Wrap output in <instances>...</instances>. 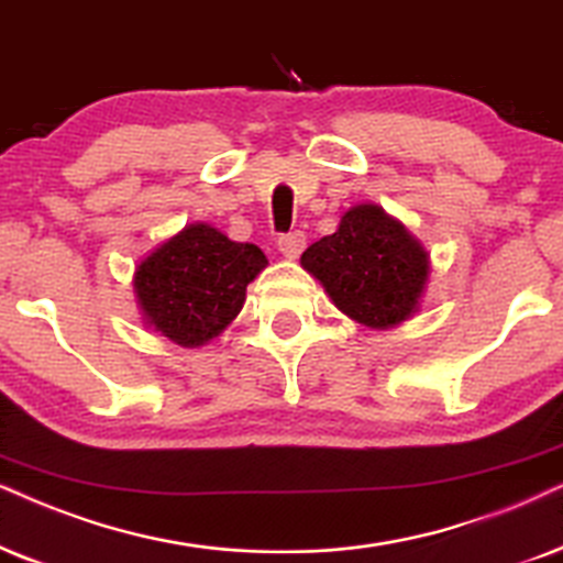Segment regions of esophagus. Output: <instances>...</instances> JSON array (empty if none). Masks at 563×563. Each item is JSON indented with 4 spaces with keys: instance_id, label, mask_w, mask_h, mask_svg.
Returning <instances> with one entry per match:
<instances>
[{
    "instance_id": "34e87169",
    "label": "esophagus",
    "mask_w": 563,
    "mask_h": 563,
    "mask_svg": "<svg viewBox=\"0 0 563 563\" xmlns=\"http://www.w3.org/2000/svg\"><path fill=\"white\" fill-rule=\"evenodd\" d=\"M303 246H306V236H303V231H290V233H283V236L277 239V249H280L283 257H288V260H296L298 254L303 252Z\"/></svg>"
}]
</instances>
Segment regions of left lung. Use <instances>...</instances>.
<instances>
[{"label":"left lung","instance_id":"left-lung-1","mask_svg":"<svg viewBox=\"0 0 563 563\" xmlns=\"http://www.w3.org/2000/svg\"><path fill=\"white\" fill-rule=\"evenodd\" d=\"M301 265L343 314L372 330L416 314L431 273L421 241L379 205L347 210L338 231L306 249Z\"/></svg>","mask_w":563,"mask_h":563}]
</instances>
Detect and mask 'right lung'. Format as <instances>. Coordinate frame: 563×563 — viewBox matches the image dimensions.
I'll return each mask as SVG.
<instances>
[{"label": "right lung", "instance_id": "1", "mask_svg": "<svg viewBox=\"0 0 563 563\" xmlns=\"http://www.w3.org/2000/svg\"><path fill=\"white\" fill-rule=\"evenodd\" d=\"M267 267L260 246L239 244L208 223L163 241L134 269L142 319L181 347L218 338L246 301V286Z\"/></svg>", "mask_w": 563, "mask_h": 563}]
</instances>
